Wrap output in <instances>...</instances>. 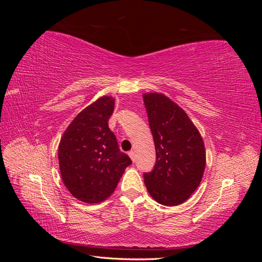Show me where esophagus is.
Returning <instances> with one entry per match:
<instances>
[{
  "mask_svg": "<svg viewBox=\"0 0 262 262\" xmlns=\"http://www.w3.org/2000/svg\"><path fill=\"white\" fill-rule=\"evenodd\" d=\"M128 154H129L130 158L132 160V162H136V152H134V150H130Z\"/></svg>",
  "mask_w": 262,
  "mask_h": 262,
  "instance_id": "esophagus-1",
  "label": "esophagus"
}]
</instances>
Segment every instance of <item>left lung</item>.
<instances>
[{
	"label": "left lung",
	"mask_w": 262,
	"mask_h": 262,
	"mask_svg": "<svg viewBox=\"0 0 262 262\" xmlns=\"http://www.w3.org/2000/svg\"><path fill=\"white\" fill-rule=\"evenodd\" d=\"M143 100L156 149V163L144 173V182L156 202L173 207L188 200L200 185L204 143L185 110L165 95L146 93Z\"/></svg>",
	"instance_id": "obj_1"
}]
</instances>
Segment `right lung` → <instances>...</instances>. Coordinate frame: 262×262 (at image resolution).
I'll use <instances>...</instances> for the list:
<instances>
[{
	"label": "right lung",
	"mask_w": 262,
	"mask_h": 262,
	"mask_svg": "<svg viewBox=\"0 0 262 262\" xmlns=\"http://www.w3.org/2000/svg\"><path fill=\"white\" fill-rule=\"evenodd\" d=\"M114 107L113 97L98 98L74 118L60 141L62 180L71 194L86 203H99L112 195L132 164L108 126Z\"/></svg>",
	"instance_id": "1"
}]
</instances>
